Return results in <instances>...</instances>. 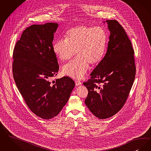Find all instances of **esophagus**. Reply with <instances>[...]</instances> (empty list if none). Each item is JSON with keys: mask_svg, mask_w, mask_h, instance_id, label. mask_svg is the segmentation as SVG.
Listing matches in <instances>:
<instances>
[{"mask_svg": "<svg viewBox=\"0 0 151 151\" xmlns=\"http://www.w3.org/2000/svg\"><path fill=\"white\" fill-rule=\"evenodd\" d=\"M75 85H76V86H78V85H81V83L78 81H75Z\"/></svg>", "mask_w": 151, "mask_h": 151, "instance_id": "1", "label": "esophagus"}]
</instances>
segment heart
Wrapping results in <instances>:
<instances>
[{
    "label": "heart",
    "instance_id": "1",
    "mask_svg": "<svg viewBox=\"0 0 151 151\" xmlns=\"http://www.w3.org/2000/svg\"><path fill=\"white\" fill-rule=\"evenodd\" d=\"M107 43V34L100 27L80 25L67 32L66 39H58L53 45L54 54L61 60L78 57L63 65L64 75L80 80L84 77L89 64L94 66L102 60Z\"/></svg>",
    "mask_w": 151,
    "mask_h": 151
}]
</instances>
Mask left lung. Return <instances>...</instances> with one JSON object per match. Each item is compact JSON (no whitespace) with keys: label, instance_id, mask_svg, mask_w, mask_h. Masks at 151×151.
Listing matches in <instances>:
<instances>
[{"label":"left lung","instance_id":"obj_1","mask_svg":"<svg viewBox=\"0 0 151 151\" xmlns=\"http://www.w3.org/2000/svg\"><path fill=\"white\" fill-rule=\"evenodd\" d=\"M106 22L110 31L107 52L91 73V78L83 83L88 91L85 103L100 119L111 117L122 109L136 72L134 51L125 31L116 20Z\"/></svg>","mask_w":151,"mask_h":151}]
</instances>
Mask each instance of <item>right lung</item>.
I'll list each match as a JSON object with an SVG mask.
<instances>
[{
	"label": "right lung",
	"mask_w": 151,
	"mask_h": 151,
	"mask_svg": "<svg viewBox=\"0 0 151 151\" xmlns=\"http://www.w3.org/2000/svg\"><path fill=\"white\" fill-rule=\"evenodd\" d=\"M58 26L48 22L26 28L13 54V75L18 91L31 111L45 120L58 115L75 85L68 76L51 82L59 70L52 44Z\"/></svg>",
	"instance_id": "obj_1"
}]
</instances>
